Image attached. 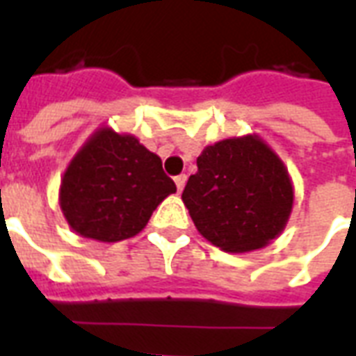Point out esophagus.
Masks as SVG:
<instances>
[{
    "label": "esophagus",
    "mask_w": 356,
    "mask_h": 356,
    "mask_svg": "<svg viewBox=\"0 0 356 356\" xmlns=\"http://www.w3.org/2000/svg\"><path fill=\"white\" fill-rule=\"evenodd\" d=\"M175 184H177V192H183L184 184H186V175H184V173L177 175V177H175Z\"/></svg>",
    "instance_id": "1"
}]
</instances>
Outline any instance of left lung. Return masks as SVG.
<instances>
[{
  "instance_id": "left-lung-1",
  "label": "left lung",
  "mask_w": 356,
  "mask_h": 356,
  "mask_svg": "<svg viewBox=\"0 0 356 356\" xmlns=\"http://www.w3.org/2000/svg\"><path fill=\"white\" fill-rule=\"evenodd\" d=\"M183 201L203 236L229 253L264 248L282 233L293 205L286 166L257 134L207 145Z\"/></svg>"
}]
</instances>
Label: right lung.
Instances as JSON below:
<instances>
[{
	"instance_id": "obj_1",
	"label": "right lung",
	"mask_w": 356,
	"mask_h": 356,
	"mask_svg": "<svg viewBox=\"0 0 356 356\" xmlns=\"http://www.w3.org/2000/svg\"><path fill=\"white\" fill-rule=\"evenodd\" d=\"M177 186L133 134L97 129L64 172L58 203L75 233L99 242L138 234Z\"/></svg>"
}]
</instances>
